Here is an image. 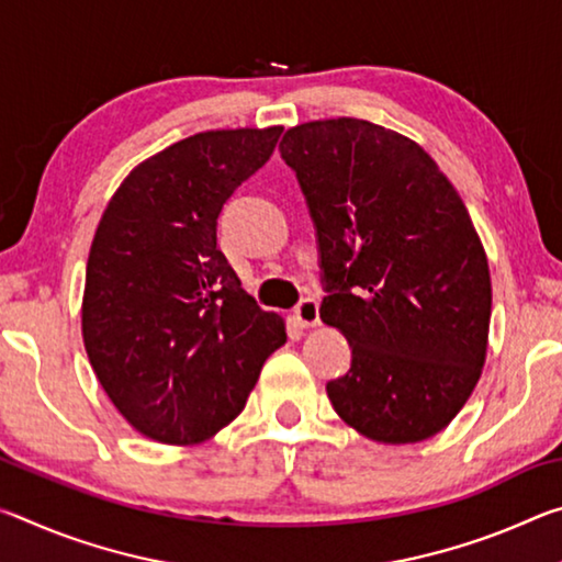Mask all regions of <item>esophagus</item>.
Instances as JSON below:
<instances>
[{
    "mask_svg": "<svg viewBox=\"0 0 562 562\" xmlns=\"http://www.w3.org/2000/svg\"><path fill=\"white\" fill-rule=\"evenodd\" d=\"M294 319H297L300 327H317L319 325V304L317 300H302L297 307H294Z\"/></svg>",
    "mask_w": 562,
    "mask_h": 562,
    "instance_id": "1",
    "label": "esophagus"
}]
</instances>
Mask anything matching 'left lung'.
<instances>
[{
  "instance_id": "8db88e82",
  "label": "left lung",
  "mask_w": 562,
  "mask_h": 562,
  "mask_svg": "<svg viewBox=\"0 0 562 562\" xmlns=\"http://www.w3.org/2000/svg\"><path fill=\"white\" fill-rule=\"evenodd\" d=\"M280 154L317 231L319 317L351 347L331 406L379 443L431 439L488 347V260L461 195L412 138L361 119L294 126Z\"/></svg>"
}]
</instances>
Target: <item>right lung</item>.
<instances>
[{"label":"right lung","instance_id":"right-lung-1","mask_svg":"<svg viewBox=\"0 0 562 562\" xmlns=\"http://www.w3.org/2000/svg\"><path fill=\"white\" fill-rule=\"evenodd\" d=\"M282 126L205 131L138 164L93 235L83 347L103 392L138 434L198 443L243 412L288 341L217 250L227 198L268 164Z\"/></svg>","mask_w":562,"mask_h":562}]
</instances>
